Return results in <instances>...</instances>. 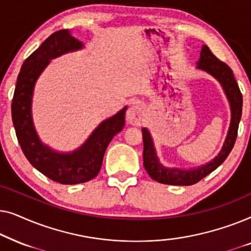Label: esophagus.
I'll return each mask as SVG.
<instances>
[{
  "label": "esophagus",
  "instance_id": "obj_1",
  "mask_svg": "<svg viewBox=\"0 0 251 251\" xmlns=\"http://www.w3.org/2000/svg\"><path fill=\"white\" fill-rule=\"evenodd\" d=\"M146 118V112L145 108L143 107V105H140L139 102H133L130 106L128 111H126V119L131 125L140 126L145 121Z\"/></svg>",
  "mask_w": 251,
  "mask_h": 251
}]
</instances>
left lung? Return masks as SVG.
<instances>
[{"instance_id": "left-lung-1", "label": "left lung", "mask_w": 251, "mask_h": 251, "mask_svg": "<svg viewBox=\"0 0 251 251\" xmlns=\"http://www.w3.org/2000/svg\"><path fill=\"white\" fill-rule=\"evenodd\" d=\"M197 70L209 74L222 85L223 91L227 98L229 108H231V122H229L227 135H226L222 150L214 159L199 167L181 169V168L166 167L160 162L150 130L147 128H142L144 167L151 178L161 184L188 186V185H193L200 181L202 178L208 176L224 162L228 154L231 153L236 136H238L239 123L242 114V95L240 92L239 85L236 83L232 70L225 63L217 59V57L212 54L207 46H202L200 58L197 61Z\"/></svg>"}]
</instances>
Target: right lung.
<instances>
[{"mask_svg":"<svg viewBox=\"0 0 251 251\" xmlns=\"http://www.w3.org/2000/svg\"><path fill=\"white\" fill-rule=\"evenodd\" d=\"M83 48L84 44L75 39L71 30L60 29L51 34L24 61L11 105L16 135L27 160L44 176L64 185L85 183L97 176L108 144L126 125L125 116L128 108L125 106L116 114L99 123L88 139L72 152H59L41 140L32 114L36 81L54 58Z\"/></svg>","mask_w":251,"mask_h":251,"instance_id":"obj_1","label":"right lung"}]
</instances>
